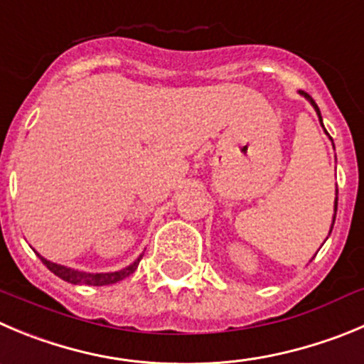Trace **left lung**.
Here are the masks:
<instances>
[{"label": "left lung", "mask_w": 364, "mask_h": 364, "mask_svg": "<svg viewBox=\"0 0 364 364\" xmlns=\"http://www.w3.org/2000/svg\"><path fill=\"white\" fill-rule=\"evenodd\" d=\"M301 95H304V97H305V98H307V100H309V102H311V104H312V105H314V109H316V113H318V117H320V122H321V114H320V109H318V105H316V102H314V100H312V97H311V95L304 93V91H301ZM321 125H323V124H321ZM336 210H338V198H336ZM332 224H334V223H332Z\"/></svg>", "instance_id": "obj_1"}]
</instances>
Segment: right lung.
<instances>
[{
    "label": "right lung",
    "instance_id": "1",
    "mask_svg": "<svg viewBox=\"0 0 364 364\" xmlns=\"http://www.w3.org/2000/svg\"><path fill=\"white\" fill-rule=\"evenodd\" d=\"M39 259L43 260L44 266L48 267V269L52 271L53 274H57V277H59V278H63L64 282H70V284L109 285V284H117V282L124 280V278H127L129 274L134 273L136 267H138V264H140L141 257L138 260H134V262H132L129 267H125V269L114 271V273H98V274L82 273V271H75V269H70V267L59 266V264H53V262H50V260L43 259L41 255H39Z\"/></svg>",
    "mask_w": 364,
    "mask_h": 364
}]
</instances>
